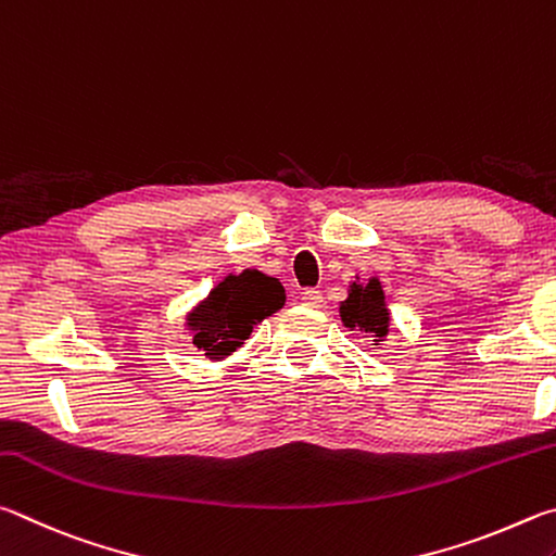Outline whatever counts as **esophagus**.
I'll return each mask as SVG.
<instances>
[{
  "instance_id": "1",
  "label": "esophagus",
  "mask_w": 556,
  "mask_h": 556,
  "mask_svg": "<svg viewBox=\"0 0 556 556\" xmlns=\"http://www.w3.org/2000/svg\"><path fill=\"white\" fill-rule=\"evenodd\" d=\"M300 300H303V305H307V307H323V303H325L323 290H317V288H305L303 293H300Z\"/></svg>"
}]
</instances>
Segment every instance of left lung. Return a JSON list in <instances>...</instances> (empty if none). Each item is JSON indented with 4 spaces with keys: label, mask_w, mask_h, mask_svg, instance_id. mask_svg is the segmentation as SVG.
Wrapping results in <instances>:
<instances>
[{
    "label": "left lung",
    "mask_w": 556,
    "mask_h": 556,
    "mask_svg": "<svg viewBox=\"0 0 556 556\" xmlns=\"http://www.w3.org/2000/svg\"><path fill=\"white\" fill-rule=\"evenodd\" d=\"M342 323L346 327H362L364 332H374L376 337L388 334V309L383 288L374 278L368 286H352L349 300L339 307Z\"/></svg>",
    "instance_id": "8db88e82"
}]
</instances>
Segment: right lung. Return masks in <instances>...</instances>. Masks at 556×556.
Segmentation results:
<instances>
[{
    "mask_svg": "<svg viewBox=\"0 0 556 556\" xmlns=\"http://www.w3.org/2000/svg\"><path fill=\"white\" fill-rule=\"evenodd\" d=\"M283 303V286L258 270L224 278L188 317L192 344L202 349L204 356L224 358L247 342L253 325L276 313Z\"/></svg>",
    "mask_w": 556,
    "mask_h": 556,
    "instance_id": "1",
    "label": "right lung"
}]
</instances>
